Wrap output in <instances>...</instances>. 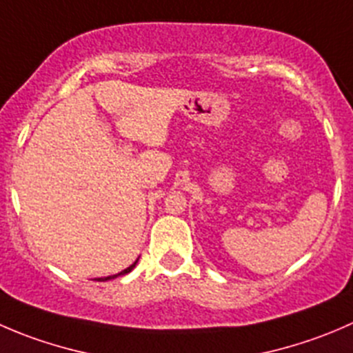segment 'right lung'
<instances>
[{
	"label": "right lung",
	"mask_w": 353,
	"mask_h": 353,
	"mask_svg": "<svg viewBox=\"0 0 353 353\" xmlns=\"http://www.w3.org/2000/svg\"><path fill=\"white\" fill-rule=\"evenodd\" d=\"M136 263H138V260H136L134 263H132V265H129L128 269H124V271L122 272H119V274H114V276H108V278H98V281H108V279H115V278H119V276H124V274H128V272H131L132 269L136 268Z\"/></svg>",
	"instance_id": "obj_1"
}]
</instances>
